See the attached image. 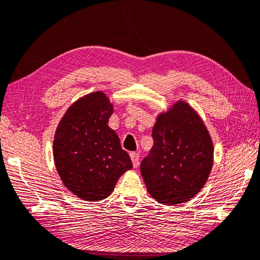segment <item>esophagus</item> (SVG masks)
<instances>
[{
    "mask_svg": "<svg viewBox=\"0 0 260 260\" xmlns=\"http://www.w3.org/2000/svg\"><path fill=\"white\" fill-rule=\"evenodd\" d=\"M131 156V160L133 162V167L137 168L139 167V160H140V154L136 153V152H131L129 153Z\"/></svg>",
    "mask_w": 260,
    "mask_h": 260,
    "instance_id": "obj_1",
    "label": "esophagus"
}]
</instances>
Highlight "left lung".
Returning a JSON list of instances; mask_svg holds the SVG:
<instances>
[{
	"label": "left lung",
	"instance_id": "8db88e82",
	"mask_svg": "<svg viewBox=\"0 0 260 260\" xmlns=\"http://www.w3.org/2000/svg\"><path fill=\"white\" fill-rule=\"evenodd\" d=\"M153 146L141 165L149 194L160 204L172 206L195 197L214 162V145L200 114L177 100L156 116Z\"/></svg>",
	"mask_w": 260,
	"mask_h": 260
}]
</instances>
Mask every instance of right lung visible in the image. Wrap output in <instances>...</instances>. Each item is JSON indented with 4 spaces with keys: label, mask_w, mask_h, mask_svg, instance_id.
Instances as JSON below:
<instances>
[{
    "label": "right lung",
    "mask_w": 260,
    "mask_h": 260,
    "mask_svg": "<svg viewBox=\"0 0 260 260\" xmlns=\"http://www.w3.org/2000/svg\"><path fill=\"white\" fill-rule=\"evenodd\" d=\"M113 113L110 99L95 91L71 105L55 131L56 170L63 185L83 201L105 200L120 176L133 168L118 135L108 126Z\"/></svg>",
    "instance_id": "add662e5"
}]
</instances>
